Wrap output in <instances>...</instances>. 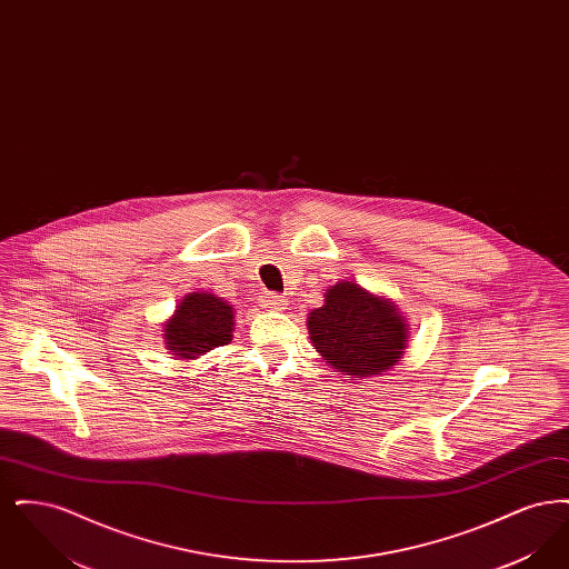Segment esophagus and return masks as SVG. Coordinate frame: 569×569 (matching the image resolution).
Wrapping results in <instances>:
<instances>
[{"instance_id":"esophagus-1","label":"esophagus","mask_w":569,"mask_h":569,"mask_svg":"<svg viewBox=\"0 0 569 569\" xmlns=\"http://www.w3.org/2000/svg\"><path fill=\"white\" fill-rule=\"evenodd\" d=\"M262 307H267V309H271V311H283V309L288 307V298L269 292V295L262 297Z\"/></svg>"}]
</instances>
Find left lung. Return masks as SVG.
Listing matches in <instances>:
<instances>
[{
  "instance_id": "1",
  "label": "left lung",
  "mask_w": 569,
  "mask_h": 569,
  "mask_svg": "<svg viewBox=\"0 0 569 569\" xmlns=\"http://www.w3.org/2000/svg\"><path fill=\"white\" fill-rule=\"evenodd\" d=\"M313 348L330 367L352 378L381 376L407 348L406 318L390 298L353 281L326 290L325 305L307 318Z\"/></svg>"
}]
</instances>
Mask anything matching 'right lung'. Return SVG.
I'll list each match as a JSON object with an SVG mask.
<instances>
[{"label":"right lung","mask_w":569,"mask_h":569,"mask_svg":"<svg viewBox=\"0 0 569 569\" xmlns=\"http://www.w3.org/2000/svg\"><path fill=\"white\" fill-rule=\"evenodd\" d=\"M234 309L211 292H191L163 325L166 348L177 358H198L232 341Z\"/></svg>","instance_id":"right-lung-1"}]
</instances>
